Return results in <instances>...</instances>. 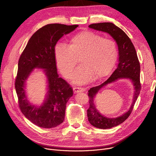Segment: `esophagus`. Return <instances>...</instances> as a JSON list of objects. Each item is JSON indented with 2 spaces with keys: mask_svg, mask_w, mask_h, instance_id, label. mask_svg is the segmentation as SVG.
<instances>
[{
  "mask_svg": "<svg viewBox=\"0 0 156 156\" xmlns=\"http://www.w3.org/2000/svg\"><path fill=\"white\" fill-rule=\"evenodd\" d=\"M73 91L75 93H80V92H83V91H84V89L83 88H80V87H74Z\"/></svg>",
  "mask_w": 156,
  "mask_h": 156,
  "instance_id": "esophagus-1",
  "label": "esophagus"
}]
</instances>
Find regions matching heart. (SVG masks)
<instances>
[{"label": "heart", "instance_id": "heart-1", "mask_svg": "<svg viewBox=\"0 0 156 156\" xmlns=\"http://www.w3.org/2000/svg\"><path fill=\"white\" fill-rule=\"evenodd\" d=\"M55 59L62 75L69 78L72 74L73 82L85 84L107 75L114 66L118 56L116 42L104 38L93 31H83L71 38L68 45L59 44L55 48Z\"/></svg>", "mask_w": 156, "mask_h": 156}]
</instances>
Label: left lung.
Listing matches in <instances>:
<instances>
[{
	"instance_id": "left-lung-1",
	"label": "left lung",
	"mask_w": 156,
	"mask_h": 156,
	"mask_svg": "<svg viewBox=\"0 0 156 156\" xmlns=\"http://www.w3.org/2000/svg\"><path fill=\"white\" fill-rule=\"evenodd\" d=\"M90 28L109 34L116 41L119 50V62L118 66L111 76L99 86L91 88L88 90L90 107L87 110V116L90 123L99 129H110L122 123L129 116L134 104L140 93V63L136 49L131 40L120 28L111 22L93 23ZM119 79H129L132 82L135 92L132 105L126 113L117 118H107L102 115L95 108L94 98L103 87Z\"/></svg>"
}]
</instances>
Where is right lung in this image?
<instances>
[{"label":"right lung","instance_id":"obj_1","mask_svg":"<svg viewBox=\"0 0 156 156\" xmlns=\"http://www.w3.org/2000/svg\"><path fill=\"white\" fill-rule=\"evenodd\" d=\"M78 27L60 23L42 27L31 37L20 56L15 81L19 106L23 115L39 127L52 128L64 121L66 104L73 92L69 84L58 76L55 47L64 35ZM35 68L44 69L48 81L46 100L39 107L27 100L24 90L26 80Z\"/></svg>","mask_w":156,"mask_h":156}]
</instances>
